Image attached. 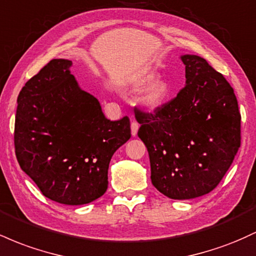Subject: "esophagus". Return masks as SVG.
I'll return each mask as SVG.
<instances>
[{"instance_id": "obj_1", "label": "esophagus", "mask_w": 256, "mask_h": 256, "mask_svg": "<svg viewBox=\"0 0 256 256\" xmlns=\"http://www.w3.org/2000/svg\"><path fill=\"white\" fill-rule=\"evenodd\" d=\"M138 128H140V125H138V122H131V134H132V136H136Z\"/></svg>"}]
</instances>
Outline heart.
I'll use <instances>...</instances> for the list:
<instances>
[{
  "label": "heart",
  "instance_id": "1",
  "mask_svg": "<svg viewBox=\"0 0 256 256\" xmlns=\"http://www.w3.org/2000/svg\"><path fill=\"white\" fill-rule=\"evenodd\" d=\"M155 72H143L134 77L130 82V88L132 90L138 91L146 90L140 98V104L149 110H155L165 104L167 96L170 92L168 83L161 78H156Z\"/></svg>",
  "mask_w": 256,
  "mask_h": 256
}]
</instances>
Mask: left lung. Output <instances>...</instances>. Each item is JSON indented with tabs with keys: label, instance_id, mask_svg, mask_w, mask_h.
Returning a JSON list of instances; mask_svg holds the SVG:
<instances>
[{
	"label": "left lung",
	"instance_id": "obj_1",
	"mask_svg": "<svg viewBox=\"0 0 256 256\" xmlns=\"http://www.w3.org/2000/svg\"><path fill=\"white\" fill-rule=\"evenodd\" d=\"M185 86L154 113H140L138 137L148 149L152 183L173 200L210 192L240 146L236 95L204 58L182 55Z\"/></svg>",
	"mask_w": 256,
	"mask_h": 256
}]
</instances>
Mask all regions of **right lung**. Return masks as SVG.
Here are the masks:
<instances>
[{"label":"right lung","mask_w":256,"mask_h":256,"mask_svg":"<svg viewBox=\"0 0 256 256\" xmlns=\"http://www.w3.org/2000/svg\"><path fill=\"white\" fill-rule=\"evenodd\" d=\"M72 61L52 58L18 96L14 146L20 167L46 198L85 204L108 188V167L131 137L130 119L110 122L82 90Z\"/></svg>","instance_id":"obj_1"}]
</instances>
